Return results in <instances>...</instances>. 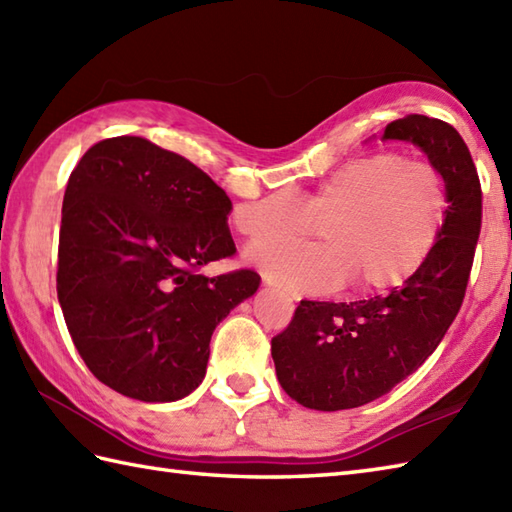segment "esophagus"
<instances>
[{
    "label": "esophagus",
    "mask_w": 512,
    "mask_h": 512,
    "mask_svg": "<svg viewBox=\"0 0 512 512\" xmlns=\"http://www.w3.org/2000/svg\"><path fill=\"white\" fill-rule=\"evenodd\" d=\"M264 281V286L266 288H270V290H275V292H279V295H286V297H290V299H297L295 295H292V292L286 288V286H281V284H277V281H273L270 277H264L262 279Z\"/></svg>",
    "instance_id": "34e87169"
}]
</instances>
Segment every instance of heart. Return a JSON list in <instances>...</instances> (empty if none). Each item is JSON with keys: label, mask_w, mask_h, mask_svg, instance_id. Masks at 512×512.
I'll return each instance as SVG.
<instances>
[{"label": "heart", "mask_w": 512, "mask_h": 512, "mask_svg": "<svg viewBox=\"0 0 512 512\" xmlns=\"http://www.w3.org/2000/svg\"><path fill=\"white\" fill-rule=\"evenodd\" d=\"M449 217V187L431 162L378 151L345 162L297 200L277 189L239 204L235 228L250 242V262L290 288L319 292L352 281L356 292L402 286L427 264ZM326 242L284 241L316 230ZM270 238L282 242L270 243Z\"/></svg>", "instance_id": "obj_1"}]
</instances>
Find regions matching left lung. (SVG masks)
Returning <instances> with one entry per match:
<instances>
[{
	"label": "left lung",
	"instance_id": "obj_1",
	"mask_svg": "<svg viewBox=\"0 0 512 512\" xmlns=\"http://www.w3.org/2000/svg\"><path fill=\"white\" fill-rule=\"evenodd\" d=\"M383 138L422 147L449 187L440 242L416 275L389 295L332 303L303 299L270 341L279 385L319 411L361 407L427 361L458 317L482 228V187L458 129L422 114L389 123Z\"/></svg>",
	"mask_w": 512,
	"mask_h": 512
}]
</instances>
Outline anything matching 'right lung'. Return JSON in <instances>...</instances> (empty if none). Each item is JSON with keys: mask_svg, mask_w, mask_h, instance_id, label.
Listing matches in <instances>:
<instances>
[{"mask_svg": "<svg viewBox=\"0 0 512 512\" xmlns=\"http://www.w3.org/2000/svg\"><path fill=\"white\" fill-rule=\"evenodd\" d=\"M228 211V195L202 169L140 136L105 138L72 169L57 295L103 385L171 402L202 383L215 325L259 286L250 268L200 273L235 255Z\"/></svg>", "mask_w": 512, "mask_h": 512, "instance_id": "obj_1", "label": "right lung"}]
</instances>
